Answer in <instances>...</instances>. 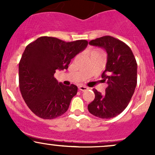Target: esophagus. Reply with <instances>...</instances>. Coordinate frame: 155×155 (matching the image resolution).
I'll use <instances>...</instances> for the list:
<instances>
[{
	"instance_id": "34e87169",
	"label": "esophagus",
	"mask_w": 155,
	"mask_h": 155,
	"mask_svg": "<svg viewBox=\"0 0 155 155\" xmlns=\"http://www.w3.org/2000/svg\"><path fill=\"white\" fill-rule=\"evenodd\" d=\"M79 89L80 91H86V90H87V89H88V87L85 86V85H79Z\"/></svg>"
}]
</instances>
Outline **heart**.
I'll return each instance as SVG.
<instances>
[{
	"label": "heart",
	"mask_w": 155,
	"mask_h": 155,
	"mask_svg": "<svg viewBox=\"0 0 155 155\" xmlns=\"http://www.w3.org/2000/svg\"><path fill=\"white\" fill-rule=\"evenodd\" d=\"M91 54H102V52L100 49H94L91 51Z\"/></svg>",
	"instance_id": "b5f03b06"
}]
</instances>
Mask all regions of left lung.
I'll use <instances>...</instances> for the list:
<instances>
[{"mask_svg":"<svg viewBox=\"0 0 155 155\" xmlns=\"http://www.w3.org/2000/svg\"><path fill=\"white\" fill-rule=\"evenodd\" d=\"M89 44L107 51V68L101 76L108 87L104 95L93 89L95 97L87 109L98 118H114L126 109L134 93L137 83V61L126 43L111 36L92 40Z\"/></svg>","mask_w":155,"mask_h":155,"instance_id":"1","label":"left lung"}]
</instances>
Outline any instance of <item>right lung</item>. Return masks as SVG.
I'll return each instance as SVG.
<instances>
[{"label": "right lung", "mask_w": 155, "mask_h": 155, "mask_svg": "<svg viewBox=\"0 0 155 155\" xmlns=\"http://www.w3.org/2000/svg\"><path fill=\"white\" fill-rule=\"evenodd\" d=\"M87 46L85 40L65 42L40 37L26 46L18 65L21 96L37 116L53 119L68 111L78 87L64 85L54 77L56 70L68 69L78 53Z\"/></svg>", "instance_id": "1"}]
</instances>
